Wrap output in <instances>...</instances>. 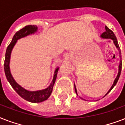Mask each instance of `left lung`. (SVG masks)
<instances>
[{"label": "left lung", "instance_id": "8db88e82", "mask_svg": "<svg viewBox=\"0 0 125 125\" xmlns=\"http://www.w3.org/2000/svg\"><path fill=\"white\" fill-rule=\"evenodd\" d=\"M105 29H106V31H105L104 33L102 34L101 37L102 38H104V39H110V40H113V42H114V43L115 45V47H116L117 49H118L119 51V54H120V58H121V52H120L121 51H119V49H119V46L118 45V43H117V38L116 37H115V34H114V32H113L110 29H109L106 26H105ZM121 68H122V61H121V60L120 63H119V72H118V74H117V77L115 78V79L114 83H113V85H112V87H111V88L110 89V90L108 91V93L106 94V95L107 94H108V93L109 92H110V91L113 88H114V87L115 85V84H116L117 81H118L119 78V76H120L121 72ZM74 89H75V92H76V93L77 94V91H76L75 85H74ZM81 99H82V98H81ZM82 99L84 100L83 99Z\"/></svg>", "mask_w": 125, "mask_h": 125}]
</instances>
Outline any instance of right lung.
I'll return each instance as SVG.
<instances>
[{"label":"right lung","instance_id":"add662e5","mask_svg":"<svg viewBox=\"0 0 125 125\" xmlns=\"http://www.w3.org/2000/svg\"><path fill=\"white\" fill-rule=\"evenodd\" d=\"M38 30V27L35 25H28V26H24V28L19 30L17 32L14 36L13 37L11 43L7 47L6 52L5 54V60H4V72L6 76L7 80H8L11 87L14 89V90L18 93L19 95H20L22 99L29 101L30 103H41L43 101H46L51 95L53 89V86L55 83L56 79L57 77V73L58 71L59 68L58 67L56 69L53 77L52 82H51L49 87L46 89L39 90L36 91H30L24 89L20 85H19L13 78L12 75L11 74L10 69V56L11 52L12 51L13 48L15 45L17 41L21 38H24L26 36L30 35V34H34L36 31Z\"/></svg>","mask_w":125,"mask_h":125}]
</instances>
